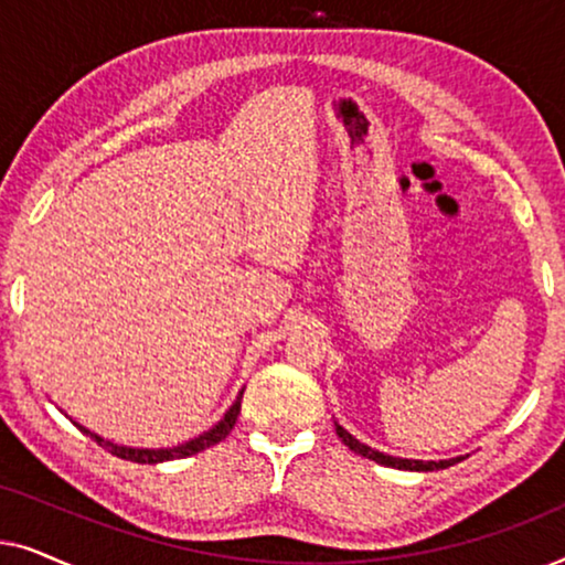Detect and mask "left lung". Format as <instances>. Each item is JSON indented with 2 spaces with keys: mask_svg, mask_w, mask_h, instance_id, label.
Masks as SVG:
<instances>
[{
  "mask_svg": "<svg viewBox=\"0 0 565 565\" xmlns=\"http://www.w3.org/2000/svg\"><path fill=\"white\" fill-rule=\"evenodd\" d=\"M337 435L342 443L350 447L352 452L362 455V458H370L375 462H381V466H388V468H398V470H443V468H450L455 462L462 460V458H450V460H408V458H393V455H385L381 450H373V447L362 445L360 439H354L350 431L344 427H339L337 424Z\"/></svg>",
  "mask_w": 565,
  "mask_h": 565,
  "instance_id": "8db88e82",
  "label": "left lung"
}]
</instances>
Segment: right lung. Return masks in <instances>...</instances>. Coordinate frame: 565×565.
Masks as SVG:
<instances>
[{"label": "right lung", "mask_w": 565, "mask_h": 565, "mask_svg": "<svg viewBox=\"0 0 565 565\" xmlns=\"http://www.w3.org/2000/svg\"><path fill=\"white\" fill-rule=\"evenodd\" d=\"M242 396H244V391L238 393L236 401H234V406H231L228 412L223 414V419H221L218 424H215L213 429L203 431V435L195 437V439H190V443L177 445V447H161V450H138V447L115 445V443H110V439L99 437V435H95V431H89L87 427H82V424H76V422H74V424H76V427H79V431H84V435L95 439V443H97L99 447H103V450L110 452V455H118V458L130 460V462H149V466H153V462L190 458V455L203 452V450H207V447L218 445L221 439H226L228 431L234 429V424H236V419H238V412H242Z\"/></svg>", "instance_id": "1"}]
</instances>
